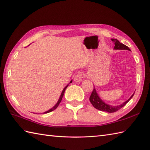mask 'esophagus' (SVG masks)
Listing matches in <instances>:
<instances>
[{"label": "esophagus", "instance_id": "34e87169", "mask_svg": "<svg viewBox=\"0 0 150 150\" xmlns=\"http://www.w3.org/2000/svg\"><path fill=\"white\" fill-rule=\"evenodd\" d=\"M82 78H83V77H82V74H79L76 75L74 76V81L76 82H81V81H82Z\"/></svg>", "mask_w": 150, "mask_h": 150}]
</instances>
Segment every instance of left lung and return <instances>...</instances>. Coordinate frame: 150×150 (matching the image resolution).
<instances>
[{"label":"left lung","mask_w":150,"mask_h":150,"mask_svg":"<svg viewBox=\"0 0 150 150\" xmlns=\"http://www.w3.org/2000/svg\"><path fill=\"white\" fill-rule=\"evenodd\" d=\"M111 40L112 41V42L114 43L115 46L114 47V50H129L131 51L129 48H128L126 45H125L123 43H121L119 41L116 39H111ZM134 93L132 94V96L130 97L129 99L127 100L126 102H123L122 104H120L119 105H109V104L106 103L103 100L100 98V97L98 95V93L96 92V90L94 86V89L93 91L91 93V96L89 98V101L91 102V104L93 105V107L95 108V109H98L99 110H102V111H105V112H107L109 113H112L116 112V111L120 110L121 108H122L124 107L126 104L129 102V101L131 100L132 97L134 96Z\"/></svg>","instance_id":"1"}]
</instances>
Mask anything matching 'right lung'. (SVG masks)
<instances>
[{
  "instance_id": "1",
  "label": "right lung",
  "mask_w": 150,
  "mask_h": 150,
  "mask_svg": "<svg viewBox=\"0 0 150 150\" xmlns=\"http://www.w3.org/2000/svg\"><path fill=\"white\" fill-rule=\"evenodd\" d=\"M71 82H72V80H71V81L70 82H69V83H68V85H67V86H66L65 88L63 89V90H62V93H61V95H60V97H59V100H58V101H57V102L56 103V104H55V105L53 107H52L50 109H49L48 110L46 111V112H43V114H46V113L50 112H52V111H53V110H54L55 109H56V108L58 107V105H59V103H60V102H61L62 97H63V96H64V92H65V90H66V89L67 88V87L69 86V83H71Z\"/></svg>"
}]
</instances>
